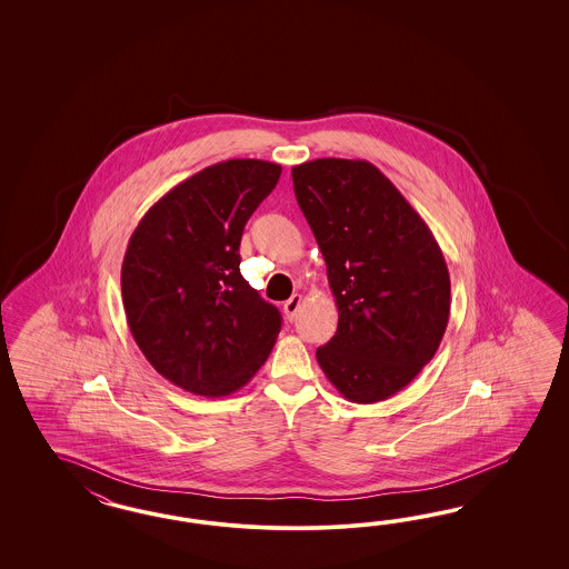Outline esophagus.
I'll use <instances>...</instances> for the list:
<instances>
[{"label": "esophagus", "instance_id": "obj_1", "mask_svg": "<svg viewBox=\"0 0 569 569\" xmlns=\"http://www.w3.org/2000/svg\"><path fill=\"white\" fill-rule=\"evenodd\" d=\"M300 305H302V296H300V293H293L290 300H286V305H283V312H286V317H288V321H293V319H296Z\"/></svg>", "mask_w": 569, "mask_h": 569}]
</instances>
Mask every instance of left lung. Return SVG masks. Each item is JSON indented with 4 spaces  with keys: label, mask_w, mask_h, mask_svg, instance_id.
<instances>
[{
    "label": "left lung",
    "mask_w": 569,
    "mask_h": 569,
    "mask_svg": "<svg viewBox=\"0 0 569 569\" xmlns=\"http://www.w3.org/2000/svg\"><path fill=\"white\" fill-rule=\"evenodd\" d=\"M298 207L328 264L338 329L317 361L342 397H395L431 361L450 315V277L430 227L367 160L292 169Z\"/></svg>",
    "instance_id": "obj_1"
}]
</instances>
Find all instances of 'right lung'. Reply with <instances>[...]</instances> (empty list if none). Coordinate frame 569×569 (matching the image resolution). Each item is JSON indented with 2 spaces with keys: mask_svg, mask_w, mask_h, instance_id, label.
Here are the masks:
<instances>
[{
  "mask_svg": "<svg viewBox=\"0 0 569 569\" xmlns=\"http://www.w3.org/2000/svg\"><path fill=\"white\" fill-rule=\"evenodd\" d=\"M279 174L254 158L217 162L164 193L129 240L127 323L156 371L186 392L240 390L276 345L281 315L241 277L240 241Z\"/></svg>",
  "mask_w": 569,
  "mask_h": 569,
  "instance_id": "add662e5",
  "label": "right lung"
}]
</instances>
